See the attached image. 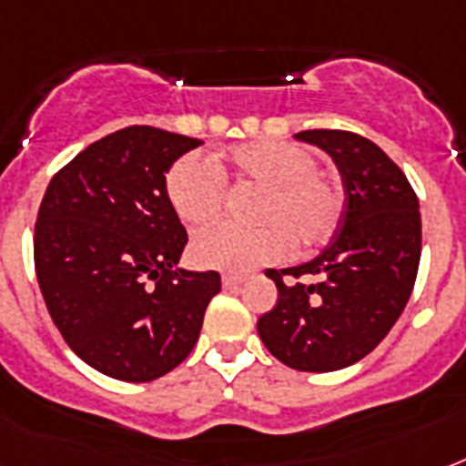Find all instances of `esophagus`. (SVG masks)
<instances>
[{"label": "esophagus", "mask_w": 466, "mask_h": 466, "mask_svg": "<svg viewBox=\"0 0 466 466\" xmlns=\"http://www.w3.org/2000/svg\"><path fill=\"white\" fill-rule=\"evenodd\" d=\"M244 280H247V278H244V276H232V273H229V276L222 278V285H225L227 290H234V288H239V285L244 283Z\"/></svg>", "instance_id": "1"}]
</instances>
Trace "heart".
I'll use <instances>...</instances> for the list:
<instances>
[{
	"mask_svg": "<svg viewBox=\"0 0 466 466\" xmlns=\"http://www.w3.org/2000/svg\"><path fill=\"white\" fill-rule=\"evenodd\" d=\"M317 155L305 145L261 140L239 145L219 168H229L237 181L258 186L251 219L258 225H218L196 234L190 256L200 268L247 273L295 248L324 244L343 218V190L317 168ZM210 159L186 155L167 171V200L181 222L210 225L222 215L225 178Z\"/></svg>",
	"mask_w": 466,
	"mask_h": 466,
	"instance_id": "1",
	"label": "heart"
}]
</instances>
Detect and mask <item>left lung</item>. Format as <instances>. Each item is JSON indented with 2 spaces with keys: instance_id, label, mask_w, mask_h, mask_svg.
<instances>
[{
  "instance_id": "obj_1",
  "label": "left lung",
  "mask_w": 466,
  "mask_h": 466,
  "mask_svg": "<svg viewBox=\"0 0 466 466\" xmlns=\"http://www.w3.org/2000/svg\"><path fill=\"white\" fill-rule=\"evenodd\" d=\"M295 137L331 155L346 205L339 232L314 261L266 270L278 302L256 326L288 368L333 372L375 350L411 298L420 261L419 198L404 171L362 135L305 130ZM302 275L315 283L302 284Z\"/></svg>"
}]
</instances>
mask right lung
<instances>
[{
	"label": "right lung",
	"mask_w": 466,
	"mask_h": 466,
	"mask_svg": "<svg viewBox=\"0 0 466 466\" xmlns=\"http://www.w3.org/2000/svg\"><path fill=\"white\" fill-rule=\"evenodd\" d=\"M200 140L130 126L53 176L38 208L33 261L67 346L98 372L152 382L196 346L218 270L174 268L188 244L167 200V171Z\"/></svg>",
	"instance_id": "obj_1"
}]
</instances>
